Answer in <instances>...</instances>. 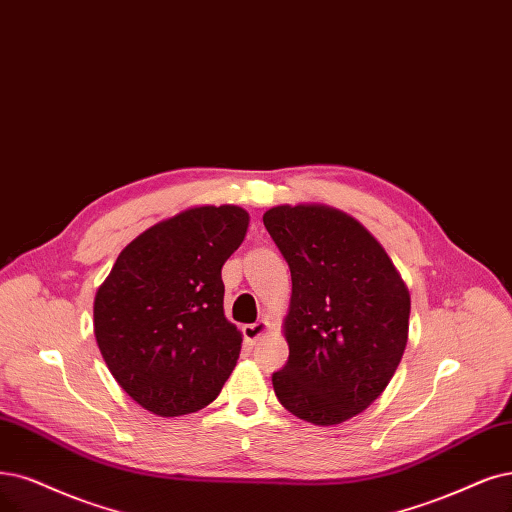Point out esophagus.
<instances>
[{
	"label": "esophagus",
	"mask_w": 512,
	"mask_h": 512,
	"mask_svg": "<svg viewBox=\"0 0 512 512\" xmlns=\"http://www.w3.org/2000/svg\"><path fill=\"white\" fill-rule=\"evenodd\" d=\"M268 331H270V323H268V320H257L255 325H244V327H242L244 339H246V342H249L251 346L257 344L263 335H268Z\"/></svg>",
	"instance_id": "34e87169"
}]
</instances>
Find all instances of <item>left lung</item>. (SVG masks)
Wrapping results in <instances>:
<instances>
[{"label":"left lung","mask_w":512,"mask_h":512,"mask_svg":"<svg viewBox=\"0 0 512 512\" xmlns=\"http://www.w3.org/2000/svg\"><path fill=\"white\" fill-rule=\"evenodd\" d=\"M263 225L291 270L282 323L289 361L272 375L280 405L316 426L365 411L390 384L407 337L411 297L384 246L327 204H280Z\"/></svg>","instance_id":"1"}]
</instances>
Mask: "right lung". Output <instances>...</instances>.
<instances>
[{
  "mask_svg": "<svg viewBox=\"0 0 512 512\" xmlns=\"http://www.w3.org/2000/svg\"><path fill=\"white\" fill-rule=\"evenodd\" d=\"M249 213L204 204L126 244L94 295V337L132 401L160 418L213 403L232 375L242 333L225 318L221 268Z\"/></svg>",
  "mask_w": 512,
  "mask_h": 512,
  "instance_id": "obj_1",
  "label": "right lung"
}]
</instances>
